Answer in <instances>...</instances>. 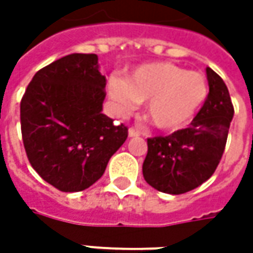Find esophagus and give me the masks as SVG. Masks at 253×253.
Listing matches in <instances>:
<instances>
[{"mask_svg": "<svg viewBox=\"0 0 253 253\" xmlns=\"http://www.w3.org/2000/svg\"><path fill=\"white\" fill-rule=\"evenodd\" d=\"M139 135H141V132L138 131V129L129 128V131H128V136H129V138H136V136H139Z\"/></svg>", "mask_w": 253, "mask_h": 253, "instance_id": "1", "label": "esophagus"}]
</instances>
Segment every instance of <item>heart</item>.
Returning a JSON list of instances; mask_svg holds the SVG:
<instances>
[{
	"instance_id": "1",
	"label": "heart",
	"mask_w": 253,
	"mask_h": 253,
	"mask_svg": "<svg viewBox=\"0 0 253 253\" xmlns=\"http://www.w3.org/2000/svg\"><path fill=\"white\" fill-rule=\"evenodd\" d=\"M108 97L118 114H128L146 102L145 114L153 126L177 131L193 121L209 95V83L197 72L170 62L145 63L124 79L111 77Z\"/></svg>"
}]
</instances>
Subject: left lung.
<instances>
[{"instance_id":"left-lung-1","label":"left lung","mask_w":253,"mask_h":253,"mask_svg":"<svg viewBox=\"0 0 253 253\" xmlns=\"http://www.w3.org/2000/svg\"><path fill=\"white\" fill-rule=\"evenodd\" d=\"M206 73L210 92L189 128L148 139L143 177L162 193L183 194L199 187L222 158L234 107L224 80L210 67Z\"/></svg>"}]
</instances>
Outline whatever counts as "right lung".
<instances>
[{"label":"right lung","instance_id":"add662e5","mask_svg":"<svg viewBox=\"0 0 253 253\" xmlns=\"http://www.w3.org/2000/svg\"><path fill=\"white\" fill-rule=\"evenodd\" d=\"M105 77L97 54H67L41 69L21 101V129L29 163L60 191L88 189L128 136L102 114Z\"/></svg>","mask_w":253,"mask_h":253}]
</instances>
